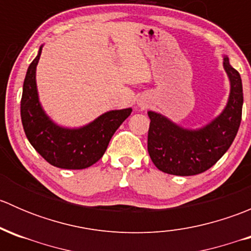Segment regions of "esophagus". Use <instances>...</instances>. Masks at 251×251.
Returning a JSON list of instances; mask_svg holds the SVG:
<instances>
[{
	"instance_id": "34e87169",
	"label": "esophagus",
	"mask_w": 251,
	"mask_h": 251,
	"mask_svg": "<svg viewBox=\"0 0 251 251\" xmlns=\"http://www.w3.org/2000/svg\"><path fill=\"white\" fill-rule=\"evenodd\" d=\"M140 105H141V107H143V108H144V104H143V103H141Z\"/></svg>"
}]
</instances>
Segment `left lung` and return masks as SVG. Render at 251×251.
Here are the masks:
<instances>
[{
  "label": "left lung",
  "mask_w": 251,
  "mask_h": 251,
  "mask_svg": "<svg viewBox=\"0 0 251 251\" xmlns=\"http://www.w3.org/2000/svg\"><path fill=\"white\" fill-rule=\"evenodd\" d=\"M231 83L228 102L217 118L197 130L183 128L155 111H148V153L160 171L192 176L206 171L228 151L242 120L243 86L239 73L224 57Z\"/></svg>",
  "instance_id": "1"
}]
</instances>
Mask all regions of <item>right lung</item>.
I'll return each mask as SVG.
<instances>
[{
    "mask_svg": "<svg viewBox=\"0 0 251 251\" xmlns=\"http://www.w3.org/2000/svg\"><path fill=\"white\" fill-rule=\"evenodd\" d=\"M29 65L23 85L20 116L25 135L35 151L50 165L68 170H81L103 156L110 138L130 116L131 108L110 110L78 128L57 125L42 109L36 86V67L41 55Z\"/></svg>",
    "mask_w": 251,
    "mask_h": 251,
    "instance_id": "right-lung-1",
    "label": "right lung"
}]
</instances>
